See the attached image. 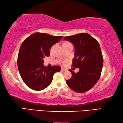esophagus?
<instances>
[{
	"mask_svg": "<svg viewBox=\"0 0 123 123\" xmlns=\"http://www.w3.org/2000/svg\"><path fill=\"white\" fill-rule=\"evenodd\" d=\"M67 69H65V68H61V71H67Z\"/></svg>",
	"mask_w": 123,
	"mask_h": 123,
	"instance_id": "34e87169",
	"label": "esophagus"
}]
</instances>
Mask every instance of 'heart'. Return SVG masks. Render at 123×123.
<instances>
[{"label":"heart","instance_id":"b5f03b06","mask_svg":"<svg viewBox=\"0 0 123 123\" xmlns=\"http://www.w3.org/2000/svg\"><path fill=\"white\" fill-rule=\"evenodd\" d=\"M67 43H68V42H66V43H64V44H67Z\"/></svg>","mask_w":123,"mask_h":123}]
</instances>
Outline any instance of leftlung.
I'll list each match as a JSON object with an SVG mask.
<instances>
[{"label": "left lung", "mask_w": 123, "mask_h": 123, "mask_svg": "<svg viewBox=\"0 0 123 123\" xmlns=\"http://www.w3.org/2000/svg\"><path fill=\"white\" fill-rule=\"evenodd\" d=\"M74 46V57L72 67L79 68L75 74L72 70V77L66 80L67 85L77 92H85L97 82L103 66V57L100 45L96 39L87 33L66 36Z\"/></svg>", "instance_id": "8db88e82"}]
</instances>
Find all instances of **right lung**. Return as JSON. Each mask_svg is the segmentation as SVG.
<instances>
[{"mask_svg": "<svg viewBox=\"0 0 123 123\" xmlns=\"http://www.w3.org/2000/svg\"><path fill=\"white\" fill-rule=\"evenodd\" d=\"M63 37L35 33L23 41L17 65L22 80L30 88L36 91L44 89L51 83L55 73L60 71V66H44L43 59L49 55L51 47Z\"/></svg>", "mask_w": 123, "mask_h": 123, "instance_id": "obj_1", "label": "right lung"}]
</instances>
